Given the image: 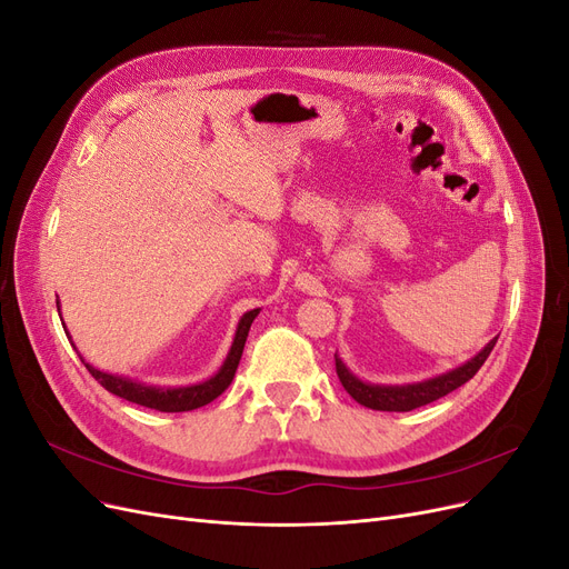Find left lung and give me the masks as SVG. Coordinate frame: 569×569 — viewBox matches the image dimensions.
Returning <instances> with one entry per match:
<instances>
[{
    "label": "left lung",
    "instance_id": "1",
    "mask_svg": "<svg viewBox=\"0 0 569 569\" xmlns=\"http://www.w3.org/2000/svg\"><path fill=\"white\" fill-rule=\"evenodd\" d=\"M493 337L485 349H481L475 358H470L468 363L458 366L456 370L443 372L439 377H432V380L425 382H416V385H370L358 380V377L343 366V360L335 353V366H337V375L341 387L351 393V399H356L360 406L372 408V410H389V412H408L416 410L420 406L432 403L441 396L451 393L453 389L462 387L468 380L477 375V370L485 366V360L489 358L491 349L496 347Z\"/></svg>",
    "mask_w": 569,
    "mask_h": 569
}]
</instances>
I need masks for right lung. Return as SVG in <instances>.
Listing matches in <instances>:
<instances>
[{
  "mask_svg": "<svg viewBox=\"0 0 569 569\" xmlns=\"http://www.w3.org/2000/svg\"><path fill=\"white\" fill-rule=\"evenodd\" d=\"M57 308H59V301H57ZM258 313H261V308H253V311H247L242 316V320H239V325H237V332H234V339H232V347H230L228 358L222 360L220 370L213 377H209V380L199 382V385H189V387H151V385H144V382H134V380H130V377L101 372L94 366L84 363L82 356H80V360H82L84 368L90 370V375L94 377V380L101 387H104L111 393H116V396H120V399L132 401V403L144 406V408H151V410H161V412L194 410V408H201L206 403H211L213 399H218V396L230 387L232 377L237 372V366H239V358H242V351H244V343H247V337H249V327H251V322H253V318ZM66 337H68V332H66ZM68 339H71V337H68Z\"/></svg>",
  "mask_w": 569,
  "mask_h": 569,
  "instance_id": "1",
  "label": "right lung"
}]
</instances>
